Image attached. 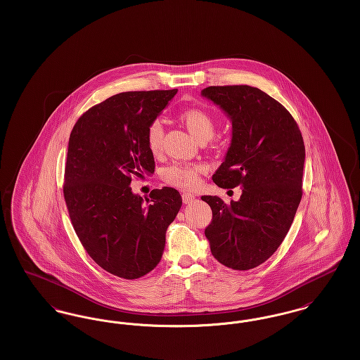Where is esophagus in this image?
I'll return each instance as SVG.
<instances>
[{"label": "esophagus", "mask_w": 360, "mask_h": 360, "mask_svg": "<svg viewBox=\"0 0 360 360\" xmlns=\"http://www.w3.org/2000/svg\"><path fill=\"white\" fill-rule=\"evenodd\" d=\"M182 200H184V204H191L194 200H195V194H193V193H188V191H184V194H182Z\"/></svg>", "instance_id": "1"}]
</instances>
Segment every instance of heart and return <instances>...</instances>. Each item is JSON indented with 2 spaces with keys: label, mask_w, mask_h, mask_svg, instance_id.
<instances>
[{
  "label": "heart",
  "mask_w": 360,
  "mask_h": 360,
  "mask_svg": "<svg viewBox=\"0 0 360 360\" xmlns=\"http://www.w3.org/2000/svg\"><path fill=\"white\" fill-rule=\"evenodd\" d=\"M181 120L186 125L188 132L197 140L210 139L214 134L216 124L213 117L202 109L190 108L181 113ZM163 122L156 119L147 127V144L153 154H158L162 148ZM204 172L201 165H182L175 163L165 169L163 179L175 188H193L200 184V175Z\"/></svg>",
  "instance_id": "b5f03b06"
}]
</instances>
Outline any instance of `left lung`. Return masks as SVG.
I'll list each match as a JSON object with an SVG mask.
<instances>
[{
  "label": "left lung",
  "instance_id": "8db88e82",
  "mask_svg": "<svg viewBox=\"0 0 360 360\" xmlns=\"http://www.w3.org/2000/svg\"><path fill=\"white\" fill-rule=\"evenodd\" d=\"M232 122L231 146L212 179L240 186L239 201L202 195L212 207L206 226L212 255L233 270L254 269L288 235L302 197L305 146L283 105L257 87L209 86L201 91Z\"/></svg>",
  "mask_w": 360,
  "mask_h": 360
}]
</instances>
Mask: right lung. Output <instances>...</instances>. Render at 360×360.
I'll use <instances>...</instances> for the list:
<instances>
[{"instance_id": "1", "label": "right lung", "mask_w": 360, "mask_h": 360, "mask_svg": "<svg viewBox=\"0 0 360 360\" xmlns=\"http://www.w3.org/2000/svg\"><path fill=\"white\" fill-rule=\"evenodd\" d=\"M172 90L125 91L90 108L69 139L63 194L77 236L105 271L137 279L160 262L166 231L182 197L155 188L134 194L132 178L155 172L147 127L176 94Z\"/></svg>"}]
</instances>
